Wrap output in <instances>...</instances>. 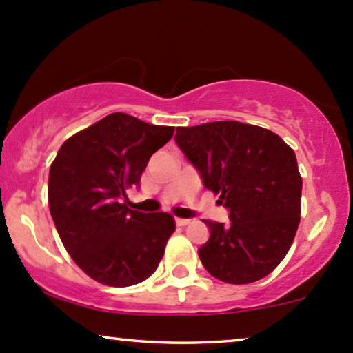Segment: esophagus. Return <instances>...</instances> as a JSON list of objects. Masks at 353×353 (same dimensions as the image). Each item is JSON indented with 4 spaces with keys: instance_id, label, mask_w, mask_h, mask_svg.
Instances as JSON below:
<instances>
[{
    "instance_id": "34e87169",
    "label": "esophagus",
    "mask_w": 353,
    "mask_h": 353,
    "mask_svg": "<svg viewBox=\"0 0 353 353\" xmlns=\"http://www.w3.org/2000/svg\"><path fill=\"white\" fill-rule=\"evenodd\" d=\"M175 223H176V225H186V224H190V219H183V217H176Z\"/></svg>"
}]
</instances>
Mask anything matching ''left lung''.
Returning <instances> with one entry per match:
<instances>
[{"label": "left lung", "instance_id": "1", "mask_svg": "<svg viewBox=\"0 0 353 353\" xmlns=\"http://www.w3.org/2000/svg\"><path fill=\"white\" fill-rule=\"evenodd\" d=\"M175 142L229 211L228 225L204 221V268L232 285L262 280L285 259L299 225L303 180L293 149L272 130L239 121L176 128Z\"/></svg>", "mask_w": 353, "mask_h": 353}]
</instances>
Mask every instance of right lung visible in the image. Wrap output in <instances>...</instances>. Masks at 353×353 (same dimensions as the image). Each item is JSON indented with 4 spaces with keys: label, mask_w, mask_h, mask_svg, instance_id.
I'll return each instance as SVG.
<instances>
[{
    "label": "right lung",
    "mask_w": 353,
    "mask_h": 353,
    "mask_svg": "<svg viewBox=\"0 0 353 353\" xmlns=\"http://www.w3.org/2000/svg\"><path fill=\"white\" fill-rule=\"evenodd\" d=\"M173 130L112 112L67 139L50 165L47 194L57 232L78 267L103 285H137L162 260L173 217L123 201Z\"/></svg>",
    "instance_id": "add662e5"
}]
</instances>
